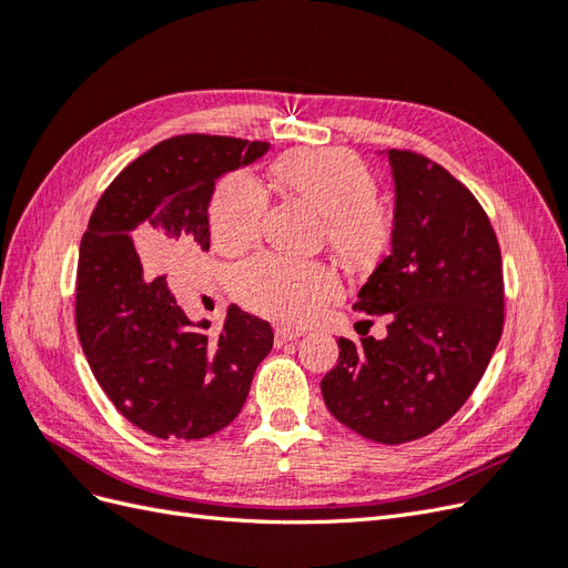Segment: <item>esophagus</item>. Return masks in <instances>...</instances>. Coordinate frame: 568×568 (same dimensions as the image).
I'll use <instances>...</instances> for the list:
<instances>
[{
	"label": "esophagus",
	"instance_id": "34e87169",
	"mask_svg": "<svg viewBox=\"0 0 568 568\" xmlns=\"http://www.w3.org/2000/svg\"><path fill=\"white\" fill-rule=\"evenodd\" d=\"M301 334L303 332L294 329V326H274V343H277V346H284L288 341H296Z\"/></svg>",
	"mask_w": 568,
	"mask_h": 568
}]
</instances>
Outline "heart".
I'll list each match as a JSON object with an SVG mask.
<instances>
[{
	"mask_svg": "<svg viewBox=\"0 0 568 568\" xmlns=\"http://www.w3.org/2000/svg\"><path fill=\"white\" fill-rule=\"evenodd\" d=\"M270 175L284 192L324 215L326 244L348 272H372L393 244L395 220L376 199L372 170L346 149L288 151L272 161ZM267 194L244 170L222 178L211 196V236L222 253L251 248L263 230ZM239 301L265 317L301 324L315 317L338 294L329 265L257 253L232 274Z\"/></svg>",
	"mask_w": 568,
	"mask_h": 568,
	"instance_id": "obj_1",
	"label": "heart"
}]
</instances>
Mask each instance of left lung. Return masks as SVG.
Instances as JSON below:
<instances>
[{"mask_svg":"<svg viewBox=\"0 0 568 568\" xmlns=\"http://www.w3.org/2000/svg\"><path fill=\"white\" fill-rule=\"evenodd\" d=\"M393 253L355 311L386 317V338H338L320 388L351 432L384 445L434 434L469 400L505 326L503 255L484 205L448 170L388 149Z\"/></svg>","mask_w":568,"mask_h":568,"instance_id":"left-lung-1","label":"left lung"}]
</instances>
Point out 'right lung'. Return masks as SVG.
<instances>
[{
    "instance_id": "1",
    "label": "right lung",
    "mask_w": 568,
    "mask_h": 568,
    "mask_svg": "<svg viewBox=\"0 0 568 568\" xmlns=\"http://www.w3.org/2000/svg\"><path fill=\"white\" fill-rule=\"evenodd\" d=\"M267 146L170 136L132 161L92 211L78 257V336L109 400L149 436L196 440L225 428L272 351V326L236 305L211 336L209 322L184 315L168 274H156L189 251L211 248L215 180Z\"/></svg>"
}]
</instances>
